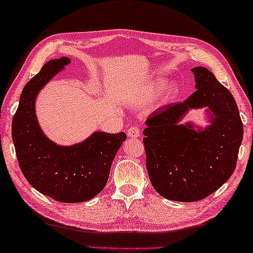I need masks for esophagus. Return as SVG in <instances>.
Segmentation results:
<instances>
[{
	"label": "esophagus",
	"mask_w": 253,
	"mask_h": 253,
	"mask_svg": "<svg viewBox=\"0 0 253 253\" xmlns=\"http://www.w3.org/2000/svg\"><path fill=\"white\" fill-rule=\"evenodd\" d=\"M126 133H127V135L130 136V138H139V136H140V129L138 126H131L130 129H127Z\"/></svg>",
	"instance_id": "34e87169"
}]
</instances>
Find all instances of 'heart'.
<instances>
[{"label": "heart", "mask_w": 253, "mask_h": 253, "mask_svg": "<svg viewBox=\"0 0 253 253\" xmlns=\"http://www.w3.org/2000/svg\"><path fill=\"white\" fill-rule=\"evenodd\" d=\"M167 85H168V80H165V78L156 81L146 94L140 95V96L135 99V104L139 106H143L148 104L149 102H151L152 99L158 96V95L164 90L165 86ZM180 93H181V87L179 83L172 82L168 85L167 89H166V92L164 93L161 102H163L164 104H166V103L175 102L176 99H178V97L180 96Z\"/></svg>", "instance_id": "1"}]
</instances>
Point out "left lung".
Returning a JSON list of instances; mask_svg holds the SVG:
<instances>
[{
	"mask_svg": "<svg viewBox=\"0 0 253 253\" xmlns=\"http://www.w3.org/2000/svg\"><path fill=\"white\" fill-rule=\"evenodd\" d=\"M196 90L147 119L143 130L147 170L154 188L176 202L208 197L230 179L237 165L243 124L234 97L208 68H192ZM205 108L209 126L181 121L190 109Z\"/></svg>",
	"mask_w": 253,
	"mask_h": 253,
	"instance_id": "left-lung-1",
	"label": "left lung"
}]
</instances>
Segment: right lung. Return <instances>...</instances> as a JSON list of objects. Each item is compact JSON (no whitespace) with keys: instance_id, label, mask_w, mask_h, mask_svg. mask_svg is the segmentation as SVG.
<instances>
[{"instance_id":"right-lung-1","label":"right lung","mask_w":253,"mask_h":253,"mask_svg":"<svg viewBox=\"0 0 253 253\" xmlns=\"http://www.w3.org/2000/svg\"><path fill=\"white\" fill-rule=\"evenodd\" d=\"M69 64L68 57L49 60L27 83L12 121V139L20 168L32 187L58 202L81 203L105 187L126 134L95 131L80 143L60 146L43 133L36 114L37 96Z\"/></svg>"}]
</instances>
